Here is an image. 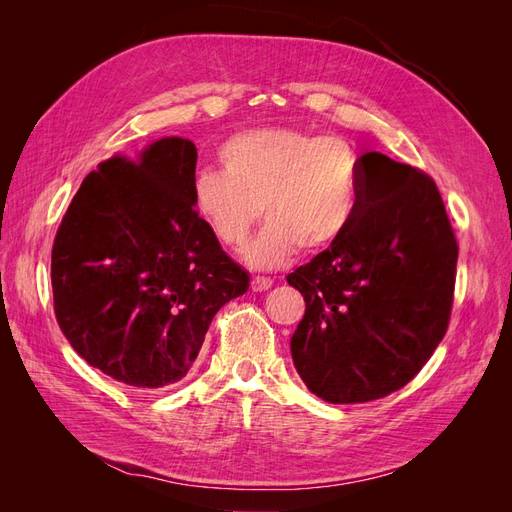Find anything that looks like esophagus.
<instances>
[{
	"mask_svg": "<svg viewBox=\"0 0 512 512\" xmlns=\"http://www.w3.org/2000/svg\"><path fill=\"white\" fill-rule=\"evenodd\" d=\"M271 286H273L271 277H265V275H254V277H252V290H254V292L269 290Z\"/></svg>",
	"mask_w": 512,
	"mask_h": 512,
	"instance_id": "1",
	"label": "esophagus"
}]
</instances>
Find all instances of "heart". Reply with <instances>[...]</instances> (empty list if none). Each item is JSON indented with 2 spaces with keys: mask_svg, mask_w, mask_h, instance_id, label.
Instances as JSON below:
<instances>
[{
  "mask_svg": "<svg viewBox=\"0 0 512 512\" xmlns=\"http://www.w3.org/2000/svg\"><path fill=\"white\" fill-rule=\"evenodd\" d=\"M220 168L192 179V205L213 237L243 245L258 213L267 215L245 260L280 267L294 254L318 252L344 235L361 207V160L339 136L292 128H256L226 138Z\"/></svg>",
  "mask_w": 512,
  "mask_h": 512,
  "instance_id": "obj_1",
  "label": "heart"
}]
</instances>
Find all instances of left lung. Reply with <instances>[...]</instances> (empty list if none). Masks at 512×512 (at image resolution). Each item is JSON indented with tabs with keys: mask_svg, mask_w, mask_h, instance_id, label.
<instances>
[{
	"mask_svg": "<svg viewBox=\"0 0 512 512\" xmlns=\"http://www.w3.org/2000/svg\"><path fill=\"white\" fill-rule=\"evenodd\" d=\"M359 160L354 222L286 277L305 299L292 363L329 404L406 386L442 342L455 290L459 247L436 183L378 151Z\"/></svg>",
	"mask_w": 512,
	"mask_h": 512,
	"instance_id": "left-lung-1",
	"label": "left lung"
}]
</instances>
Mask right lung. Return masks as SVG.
Listing matches in <instances>:
<instances>
[{"mask_svg":"<svg viewBox=\"0 0 512 512\" xmlns=\"http://www.w3.org/2000/svg\"><path fill=\"white\" fill-rule=\"evenodd\" d=\"M196 147L166 136L83 179L51 254L55 316L106 376L158 391L188 376L213 316L250 288L192 205Z\"/></svg>","mask_w":512,"mask_h":512,"instance_id":"1","label":"right lung"}]
</instances>
